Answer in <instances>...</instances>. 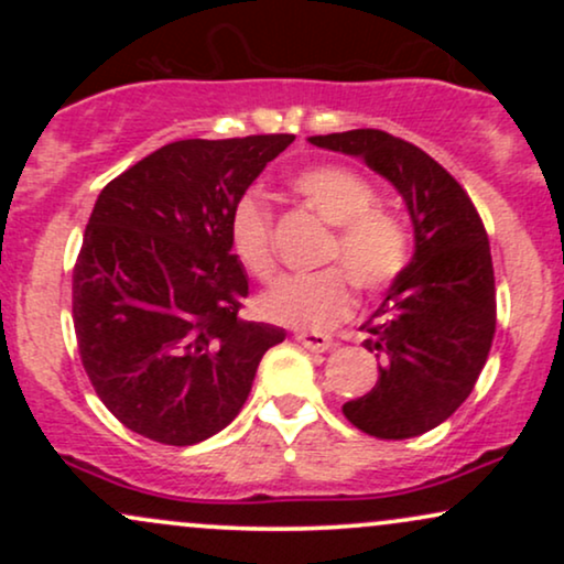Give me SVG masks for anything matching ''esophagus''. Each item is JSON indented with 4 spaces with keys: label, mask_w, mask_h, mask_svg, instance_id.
Instances as JSON below:
<instances>
[{
    "label": "esophagus",
    "mask_w": 564,
    "mask_h": 564,
    "mask_svg": "<svg viewBox=\"0 0 564 564\" xmlns=\"http://www.w3.org/2000/svg\"><path fill=\"white\" fill-rule=\"evenodd\" d=\"M296 341H300L302 347H307L310 352H326L328 347H332V336L328 334H321V332H296Z\"/></svg>",
    "instance_id": "34e87169"
}]
</instances>
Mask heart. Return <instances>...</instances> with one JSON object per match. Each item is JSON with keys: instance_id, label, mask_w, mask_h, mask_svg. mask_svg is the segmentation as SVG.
<instances>
[{"instance_id": "1", "label": "heart", "mask_w": 564, "mask_h": 564, "mask_svg": "<svg viewBox=\"0 0 564 564\" xmlns=\"http://www.w3.org/2000/svg\"><path fill=\"white\" fill-rule=\"evenodd\" d=\"M291 185L334 225L323 260L339 262L343 268L332 264L318 273L281 278L262 294L260 313L283 326H332L352 307V281L366 291H384L405 273L411 243L403 225L384 209H377V191L364 174L339 164H318L296 172ZM228 230L232 254L246 273L268 281L275 270L273 212L268 200L257 193L238 198Z\"/></svg>"}]
</instances>
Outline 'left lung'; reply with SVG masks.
Instances as JSON below:
<instances>
[{
    "label": "left lung",
    "mask_w": 564,
    "mask_h": 564,
    "mask_svg": "<svg viewBox=\"0 0 564 564\" xmlns=\"http://www.w3.org/2000/svg\"><path fill=\"white\" fill-rule=\"evenodd\" d=\"M326 151L364 159L390 180L413 225V257L364 326L379 379L341 405L349 424L381 440L435 430L480 377L496 334L488 232L467 191L422 148L381 129L315 134Z\"/></svg>",
    "instance_id": "8db88e82"
}]
</instances>
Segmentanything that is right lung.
Wrapping results in <instances>:
<instances>
[{
  "label": "right lung",
  "mask_w": 564,
  "mask_h": 564,
  "mask_svg": "<svg viewBox=\"0 0 564 564\" xmlns=\"http://www.w3.org/2000/svg\"><path fill=\"white\" fill-rule=\"evenodd\" d=\"M294 134L177 140L111 180L74 268V328L97 398L127 430L196 445L238 416L286 332L238 315L249 278L230 212Z\"/></svg>",
  "instance_id": "right-lung-1"
}]
</instances>
